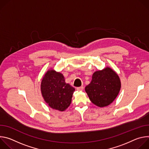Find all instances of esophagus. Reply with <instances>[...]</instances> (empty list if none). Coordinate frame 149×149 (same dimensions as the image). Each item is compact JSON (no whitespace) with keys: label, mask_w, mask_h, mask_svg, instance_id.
I'll use <instances>...</instances> for the list:
<instances>
[{"label":"esophagus","mask_w":149,"mask_h":149,"mask_svg":"<svg viewBox=\"0 0 149 149\" xmlns=\"http://www.w3.org/2000/svg\"><path fill=\"white\" fill-rule=\"evenodd\" d=\"M83 89H84L83 87H79L77 88V90H78V91H82Z\"/></svg>","instance_id":"obj_1"}]
</instances>
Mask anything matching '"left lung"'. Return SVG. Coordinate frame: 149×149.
Wrapping results in <instances>:
<instances>
[{"label":"left lung","instance_id":"left-lung-1","mask_svg":"<svg viewBox=\"0 0 149 149\" xmlns=\"http://www.w3.org/2000/svg\"><path fill=\"white\" fill-rule=\"evenodd\" d=\"M121 88V82L117 73L109 67L95 71L92 80L85 88L91 101L100 107L112 103Z\"/></svg>","mask_w":149,"mask_h":149}]
</instances>
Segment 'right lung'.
<instances>
[{"label": "right lung", "mask_w": 149, "mask_h": 149, "mask_svg": "<svg viewBox=\"0 0 149 149\" xmlns=\"http://www.w3.org/2000/svg\"><path fill=\"white\" fill-rule=\"evenodd\" d=\"M40 90L42 97L50 107L63 111L71 104L75 88L65 82L61 73L51 70L42 78Z\"/></svg>", "instance_id": "add662e5"}]
</instances>
